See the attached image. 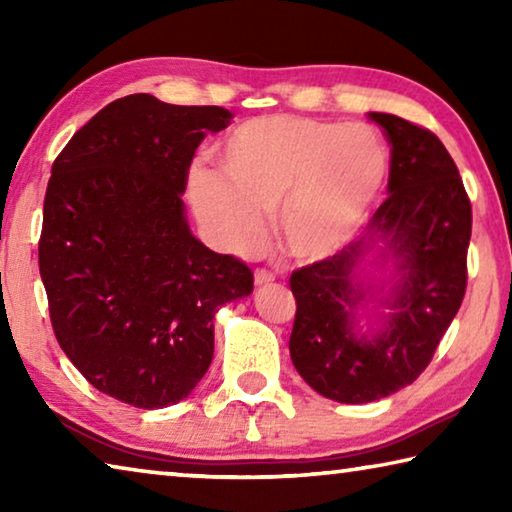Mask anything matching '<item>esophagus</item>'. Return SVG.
I'll return each mask as SVG.
<instances>
[{
    "instance_id": "esophagus-1",
    "label": "esophagus",
    "mask_w": 512,
    "mask_h": 512,
    "mask_svg": "<svg viewBox=\"0 0 512 512\" xmlns=\"http://www.w3.org/2000/svg\"><path fill=\"white\" fill-rule=\"evenodd\" d=\"M273 280H275V275L271 271H266V268H257V271H255V284H257V287H264V284L273 282Z\"/></svg>"
}]
</instances>
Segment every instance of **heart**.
Here are the masks:
<instances>
[{"label": "heart", "mask_w": 512, "mask_h": 512, "mask_svg": "<svg viewBox=\"0 0 512 512\" xmlns=\"http://www.w3.org/2000/svg\"><path fill=\"white\" fill-rule=\"evenodd\" d=\"M219 178L196 171L194 210L223 250L250 255L273 214L282 246L318 259L348 241L384 192L391 155L366 124L298 115L241 121L214 151Z\"/></svg>", "instance_id": "1"}]
</instances>
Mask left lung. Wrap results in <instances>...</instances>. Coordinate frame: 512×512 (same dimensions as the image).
Instances as JSON below:
<instances>
[{"label":"left lung","mask_w":512,"mask_h":512,"mask_svg":"<svg viewBox=\"0 0 512 512\" xmlns=\"http://www.w3.org/2000/svg\"><path fill=\"white\" fill-rule=\"evenodd\" d=\"M368 119L391 144L388 198L372 214L366 237L298 268L289 280L296 298L293 366L316 393L343 404L393 395L429 366L465 296L472 235L470 198L443 142L386 112ZM375 240L398 262L401 282L384 300L385 327L368 337L353 332L362 299L353 277Z\"/></svg>","instance_id":"8db88e82"}]
</instances>
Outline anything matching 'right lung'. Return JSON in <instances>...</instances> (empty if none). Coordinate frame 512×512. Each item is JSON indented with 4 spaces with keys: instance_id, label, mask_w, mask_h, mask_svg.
Listing matches in <instances>:
<instances>
[{
    "instance_id": "obj_1",
    "label": "right lung",
    "mask_w": 512,
    "mask_h": 512,
    "mask_svg": "<svg viewBox=\"0 0 512 512\" xmlns=\"http://www.w3.org/2000/svg\"><path fill=\"white\" fill-rule=\"evenodd\" d=\"M230 119L128 94L51 167L38 241L51 327L97 391L137 409L192 393L212 363L214 314L253 293L241 259L189 232L180 198L198 144Z\"/></svg>"
}]
</instances>
